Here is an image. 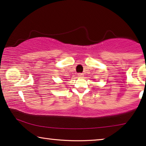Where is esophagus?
I'll list each match as a JSON object with an SVG mask.
<instances>
[{
	"label": "esophagus",
	"instance_id": "34e87169",
	"mask_svg": "<svg viewBox=\"0 0 146 146\" xmlns=\"http://www.w3.org/2000/svg\"><path fill=\"white\" fill-rule=\"evenodd\" d=\"M83 73H78V77H79V78H82L83 77Z\"/></svg>",
	"mask_w": 146,
	"mask_h": 146
}]
</instances>
